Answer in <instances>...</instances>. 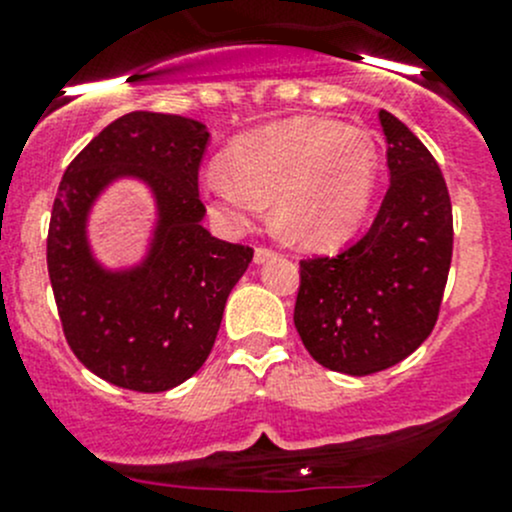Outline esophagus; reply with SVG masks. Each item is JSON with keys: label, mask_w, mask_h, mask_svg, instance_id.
Wrapping results in <instances>:
<instances>
[{"label": "esophagus", "mask_w": 512, "mask_h": 512, "mask_svg": "<svg viewBox=\"0 0 512 512\" xmlns=\"http://www.w3.org/2000/svg\"><path fill=\"white\" fill-rule=\"evenodd\" d=\"M277 252L272 250V247H257L255 250V262L257 265H262V262H267V260H272V257H275Z\"/></svg>", "instance_id": "esophagus-1"}]
</instances>
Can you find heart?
<instances>
[{"mask_svg": "<svg viewBox=\"0 0 512 512\" xmlns=\"http://www.w3.org/2000/svg\"><path fill=\"white\" fill-rule=\"evenodd\" d=\"M376 148L364 131L317 118H292L237 138L223 175L205 180L210 208L227 230L257 218L260 203L292 240L332 247L347 240L369 210Z\"/></svg>", "mask_w": 512, "mask_h": 512, "instance_id": "1", "label": "heart"}]
</instances>
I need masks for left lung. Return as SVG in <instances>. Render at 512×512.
I'll list each match as a JSON object with an SVG mask.
<instances>
[{
	"label": "left lung",
	"instance_id": "1",
	"mask_svg": "<svg viewBox=\"0 0 512 512\" xmlns=\"http://www.w3.org/2000/svg\"><path fill=\"white\" fill-rule=\"evenodd\" d=\"M389 190L369 230L334 257L299 260L294 327L327 369L384 371L436 327L453 255V210L436 158L389 111Z\"/></svg>",
	"mask_w": 512,
	"mask_h": 512
}]
</instances>
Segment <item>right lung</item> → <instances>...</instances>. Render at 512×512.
<instances>
[{"label": "right lung", "instance_id": "1", "mask_svg": "<svg viewBox=\"0 0 512 512\" xmlns=\"http://www.w3.org/2000/svg\"><path fill=\"white\" fill-rule=\"evenodd\" d=\"M208 128L173 113L133 111L108 123L66 168L51 208L46 265L64 337L76 359L121 389L158 394L208 359L227 294L252 247L210 235L198 170ZM152 185L159 225L143 266L103 271L85 240V218L111 179Z\"/></svg>", "mask_w": 512, "mask_h": 512}]
</instances>
